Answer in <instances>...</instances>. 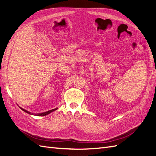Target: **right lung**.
<instances>
[{"mask_svg":"<svg viewBox=\"0 0 156 156\" xmlns=\"http://www.w3.org/2000/svg\"><path fill=\"white\" fill-rule=\"evenodd\" d=\"M20 108H21V109L22 111H25V112L28 113V114L31 115H34V116H46V115H48L50 114L51 112H53V111H56V110H57V109H58V108H54V109H52V110H50V111H46V112H44L34 113V112H29V111H27V110L24 109V108H22V107H20Z\"/></svg>","mask_w":156,"mask_h":156,"instance_id":"right-lung-1","label":"right lung"}]
</instances>
